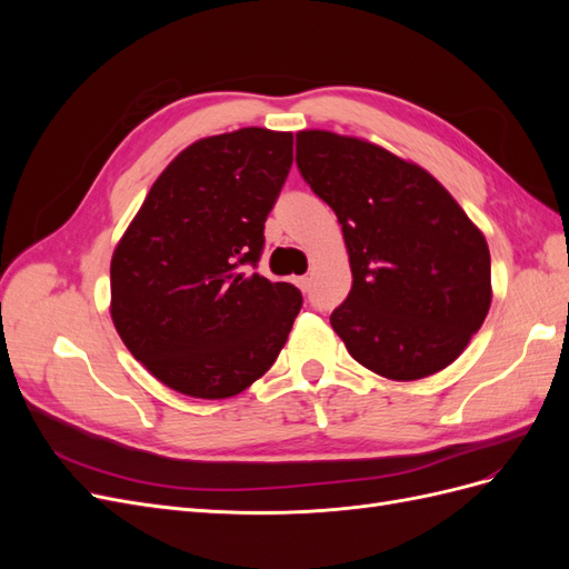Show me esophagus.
Returning a JSON list of instances; mask_svg holds the SVG:
<instances>
[{"label":"esophagus","instance_id":"esophagus-1","mask_svg":"<svg viewBox=\"0 0 569 569\" xmlns=\"http://www.w3.org/2000/svg\"><path fill=\"white\" fill-rule=\"evenodd\" d=\"M295 282L301 291H308V287H311V278H308V274H301V278H297Z\"/></svg>","mask_w":569,"mask_h":569}]
</instances>
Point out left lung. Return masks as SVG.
<instances>
[{"mask_svg": "<svg viewBox=\"0 0 569 569\" xmlns=\"http://www.w3.org/2000/svg\"><path fill=\"white\" fill-rule=\"evenodd\" d=\"M297 166L349 249L353 284L330 316L349 353L401 382L451 366L491 306L485 234L427 170L366 140L303 130Z\"/></svg>", "mask_w": 569, "mask_h": 569, "instance_id": "left-lung-1", "label": "left lung"}]
</instances>
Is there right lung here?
<instances>
[{
  "label": "right lung",
  "mask_w": 569,
  "mask_h": 569,
  "mask_svg": "<svg viewBox=\"0 0 569 569\" xmlns=\"http://www.w3.org/2000/svg\"><path fill=\"white\" fill-rule=\"evenodd\" d=\"M291 132L242 128L178 153L111 258V318L166 387L228 399L280 356L301 291L251 272L291 168Z\"/></svg>",
  "instance_id": "1"
}]
</instances>
